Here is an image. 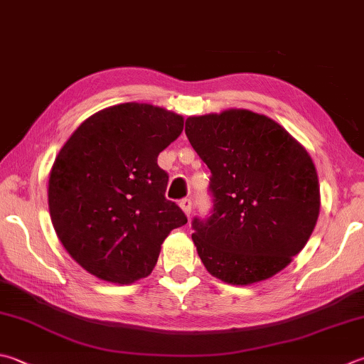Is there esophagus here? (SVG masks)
<instances>
[{"mask_svg":"<svg viewBox=\"0 0 364 364\" xmlns=\"http://www.w3.org/2000/svg\"><path fill=\"white\" fill-rule=\"evenodd\" d=\"M179 204H181V208H182L185 214L190 217V214H191V200H190V198H183V200L179 201Z\"/></svg>","mask_w":364,"mask_h":364,"instance_id":"obj_1","label":"esophagus"}]
</instances>
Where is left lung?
Here are the masks:
<instances>
[{
    "mask_svg": "<svg viewBox=\"0 0 364 364\" xmlns=\"http://www.w3.org/2000/svg\"><path fill=\"white\" fill-rule=\"evenodd\" d=\"M185 134L212 174L214 208L191 220L205 269L235 285L282 271L318 218V177L309 154L279 123L245 109L188 117Z\"/></svg>",
    "mask_w": 364,
    "mask_h": 364,
    "instance_id": "left-lung-1",
    "label": "left lung"
}]
</instances>
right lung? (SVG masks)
<instances>
[{
  "mask_svg": "<svg viewBox=\"0 0 364 364\" xmlns=\"http://www.w3.org/2000/svg\"><path fill=\"white\" fill-rule=\"evenodd\" d=\"M183 129L181 115L139 102L92 115L61 147L49 177L53 228L84 269L107 282L149 276L171 230L187 215L164 191L159 155Z\"/></svg>",
  "mask_w": 364,
  "mask_h": 364,
  "instance_id": "1",
  "label": "right lung"
}]
</instances>
